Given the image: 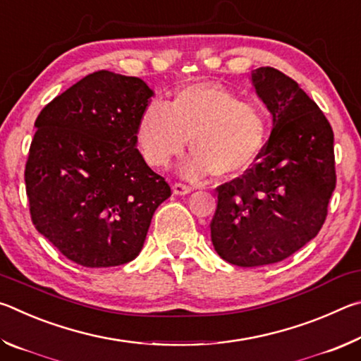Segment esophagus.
Returning <instances> with one entry per match:
<instances>
[{
    "label": "esophagus",
    "mask_w": 361,
    "mask_h": 361,
    "mask_svg": "<svg viewBox=\"0 0 361 361\" xmlns=\"http://www.w3.org/2000/svg\"><path fill=\"white\" fill-rule=\"evenodd\" d=\"M172 191L175 195H185V194L191 192V188L183 185V183H175V185L172 186Z\"/></svg>",
    "instance_id": "34e87169"
}]
</instances>
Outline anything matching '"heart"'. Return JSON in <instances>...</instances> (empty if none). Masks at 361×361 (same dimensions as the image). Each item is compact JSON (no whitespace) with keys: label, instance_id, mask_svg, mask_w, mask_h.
Returning a JSON list of instances; mask_svg holds the SVG:
<instances>
[{"label":"heart","instance_id":"1","mask_svg":"<svg viewBox=\"0 0 361 361\" xmlns=\"http://www.w3.org/2000/svg\"><path fill=\"white\" fill-rule=\"evenodd\" d=\"M271 133V113L258 102L216 82L185 85L167 105L151 102L137 124V145L151 167H167L191 138L194 154L183 166L191 180L216 173L235 178L252 169Z\"/></svg>","mask_w":361,"mask_h":361}]
</instances>
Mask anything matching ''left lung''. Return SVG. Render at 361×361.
Listing matches in <instances>:
<instances>
[{
    "label": "left lung",
    "instance_id": "1",
    "mask_svg": "<svg viewBox=\"0 0 361 361\" xmlns=\"http://www.w3.org/2000/svg\"><path fill=\"white\" fill-rule=\"evenodd\" d=\"M274 127L258 162L216 188L212 242L240 267L280 262L319 234L336 188L334 133L296 81L271 66L252 73Z\"/></svg>",
    "mask_w": 361,
    "mask_h": 361
}]
</instances>
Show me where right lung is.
Listing matches in <instances>:
<instances>
[{
  "label": "right lung",
  "mask_w": 361,
  "mask_h": 361,
  "mask_svg": "<svg viewBox=\"0 0 361 361\" xmlns=\"http://www.w3.org/2000/svg\"><path fill=\"white\" fill-rule=\"evenodd\" d=\"M151 97L140 78L100 70L36 118L25 166L30 215L79 266L135 259L156 209L172 194L137 149V124Z\"/></svg>",
  "instance_id": "right-lung-1"
}]
</instances>
